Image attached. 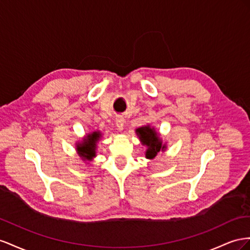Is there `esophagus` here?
Segmentation results:
<instances>
[{
    "instance_id": "1",
    "label": "esophagus",
    "mask_w": 250,
    "mask_h": 250,
    "mask_svg": "<svg viewBox=\"0 0 250 250\" xmlns=\"http://www.w3.org/2000/svg\"><path fill=\"white\" fill-rule=\"evenodd\" d=\"M115 124H116V127H117V130H118V131H123V129H124V124H125V119L120 117V118L116 119Z\"/></svg>"
}]
</instances>
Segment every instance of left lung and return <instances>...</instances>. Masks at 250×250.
<instances>
[{
    "instance_id": "left-lung-1",
    "label": "left lung",
    "mask_w": 250,
    "mask_h": 250,
    "mask_svg": "<svg viewBox=\"0 0 250 250\" xmlns=\"http://www.w3.org/2000/svg\"><path fill=\"white\" fill-rule=\"evenodd\" d=\"M136 135L138 136L141 145L146 146V158L148 160L154 159L159 152H166L167 146V142L163 144V141L160 137V134L156 131L154 126H151L149 125H142L140 127H137Z\"/></svg>"
}]
</instances>
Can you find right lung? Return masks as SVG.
I'll return each instance as SVG.
<instances>
[{
    "label": "right lung",
    "instance_id": "add662e5",
    "mask_svg": "<svg viewBox=\"0 0 250 250\" xmlns=\"http://www.w3.org/2000/svg\"><path fill=\"white\" fill-rule=\"evenodd\" d=\"M102 137L103 134L101 131L90 132L85 134V136L81 141H77L75 144L76 153L83 161L87 162V165L96 157L97 144Z\"/></svg>",
    "mask_w": 250,
    "mask_h": 250
}]
</instances>
